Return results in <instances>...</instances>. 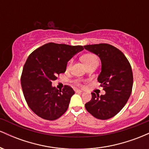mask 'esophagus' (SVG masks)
Segmentation results:
<instances>
[{
  "label": "esophagus",
  "instance_id": "esophagus-1",
  "mask_svg": "<svg viewBox=\"0 0 149 149\" xmlns=\"http://www.w3.org/2000/svg\"><path fill=\"white\" fill-rule=\"evenodd\" d=\"M75 91H76V92H78V93H81V92H83V91L80 90H76Z\"/></svg>",
  "mask_w": 149,
  "mask_h": 149
}]
</instances>
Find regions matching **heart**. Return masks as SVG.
<instances>
[{"mask_svg":"<svg viewBox=\"0 0 149 149\" xmlns=\"http://www.w3.org/2000/svg\"><path fill=\"white\" fill-rule=\"evenodd\" d=\"M82 60H83L84 64L87 66V65L92 64V63L95 62V61H98V58L94 54H86L82 57ZM71 61H70L69 65H68V67H69L71 66Z\"/></svg>","mask_w":149,"mask_h":149,"instance_id":"obj_1","label":"heart"}]
</instances>
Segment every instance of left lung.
Here are the masks:
<instances>
[{"label":"left lung","mask_w":149,"mask_h":149,"mask_svg":"<svg viewBox=\"0 0 149 149\" xmlns=\"http://www.w3.org/2000/svg\"><path fill=\"white\" fill-rule=\"evenodd\" d=\"M84 47L100 58L102 71L97 80L106 92L101 96L92 92V99L85 104V109L96 118L109 119L120 111L130 96L133 85L131 65L123 53L109 44Z\"/></svg>","instance_id":"obj_1"}]
</instances>
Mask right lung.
<instances>
[{"mask_svg": "<svg viewBox=\"0 0 149 149\" xmlns=\"http://www.w3.org/2000/svg\"><path fill=\"white\" fill-rule=\"evenodd\" d=\"M83 49L81 45L49 42L27 58L21 76L22 91L28 106L39 117L54 120L66 111L75 92L68 85L57 90L52 81L66 71L68 61Z\"/></svg>", "mask_w": 149, "mask_h": 149, "instance_id": "right-lung-1", "label": "right lung"}]
</instances>
